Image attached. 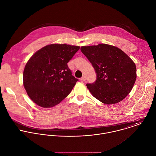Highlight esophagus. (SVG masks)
<instances>
[{"label":"esophagus","instance_id":"34e87169","mask_svg":"<svg viewBox=\"0 0 156 156\" xmlns=\"http://www.w3.org/2000/svg\"><path fill=\"white\" fill-rule=\"evenodd\" d=\"M81 80H83V81H85V80H87V77H86V76H82V77L81 78Z\"/></svg>","mask_w":156,"mask_h":156}]
</instances>
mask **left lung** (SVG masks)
I'll list each match as a JSON object with an SVG mask.
<instances>
[{
  "label": "left lung",
  "instance_id": "1",
  "mask_svg": "<svg viewBox=\"0 0 156 156\" xmlns=\"http://www.w3.org/2000/svg\"><path fill=\"white\" fill-rule=\"evenodd\" d=\"M80 50L97 74L96 80L87 84L92 95L106 105L124 99L136 79V67L132 59L119 48L106 44L82 46Z\"/></svg>",
  "mask_w": 156,
  "mask_h": 156
}]
</instances>
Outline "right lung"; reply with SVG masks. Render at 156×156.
<instances>
[{
    "label": "right lung",
    "mask_w": 156,
    "mask_h": 156,
    "mask_svg": "<svg viewBox=\"0 0 156 156\" xmlns=\"http://www.w3.org/2000/svg\"><path fill=\"white\" fill-rule=\"evenodd\" d=\"M71 45H46L34 54L23 71V85L30 98L37 105L52 108L69 95L79 80L67 63L79 50Z\"/></svg>",
    "instance_id": "1"
}]
</instances>
